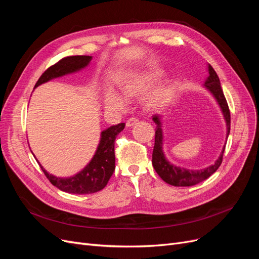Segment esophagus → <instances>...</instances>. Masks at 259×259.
<instances>
[{"mask_svg": "<svg viewBox=\"0 0 259 259\" xmlns=\"http://www.w3.org/2000/svg\"><path fill=\"white\" fill-rule=\"evenodd\" d=\"M138 123V119H136V117H131V119L127 120L126 122V126L127 127H131V126H134L135 124Z\"/></svg>", "mask_w": 259, "mask_h": 259, "instance_id": "34e87169", "label": "esophagus"}]
</instances>
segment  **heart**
<instances>
[{"label": "heart", "instance_id": "heart-1", "mask_svg": "<svg viewBox=\"0 0 259 259\" xmlns=\"http://www.w3.org/2000/svg\"><path fill=\"white\" fill-rule=\"evenodd\" d=\"M164 75L161 70L149 72L133 73L125 76L119 83V89L122 96L126 99L137 97L151 89L154 84L158 83ZM175 96V88L173 85L166 84L160 86L152 92L146 99V105L148 108L158 109L166 106ZM104 105L108 110H121L124 109L126 101L121 97L119 94L113 91H107L104 95Z\"/></svg>", "mask_w": 259, "mask_h": 259}]
</instances>
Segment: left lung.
Listing matches in <instances>:
<instances>
[{
  "instance_id": "1",
  "label": "left lung",
  "mask_w": 259,
  "mask_h": 259,
  "mask_svg": "<svg viewBox=\"0 0 259 259\" xmlns=\"http://www.w3.org/2000/svg\"><path fill=\"white\" fill-rule=\"evenodd\" d=\"M208 76L204 83L205 89L209 91L211 95L216 99L218 106L221 107L222 112L224 114L226 126H227V136L228 138L230 133V111L228 104L225 98L224 92L221 86V81L215 70L210 65H208ZM152 120L156 124L155 128V138H154V148L152 152V165L158 175L164 180V182L175 186V187H190L197 185L203 180L207 179L210 175H213L215 171L221 166L223 162V155L225 151V147L218 159L211 165L202 168V169H188L184 167H179L170 164L164 155L163 152V130H162V121L160 115H153Z\"/></svg>"
}]
</instances>
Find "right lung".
Segmentation results:
<instances>
[{
	"label": "right lung",
	"instance_id": "obj_1",
	"mask_svg": "<svg viewBox=\"0 0 259 259\" xmlns=\"http://www.w3.org/2000/svg\"><path fill=\"white\" fill-rule=\"evenodd\" d=\"M92 58V56H70L60 59L57 64L50 67L40 76L34 88L56 77L80 71L89 66ZM124 127L125 124L120 123L101 132L100 142L95 155L93 156L88 165L74 176L67 178L56 177L46 171L40 162H38V165L41 166L43 173L52 185L57 187L61 191L74 194H89L100 191L106 187L114 171V140Z\"/></svg>",
	"mask_w": 259,
	"mask_h": 259
}]
</instances>
